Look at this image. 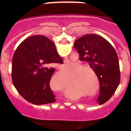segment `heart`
<instances>
[{
	"instance_id": "b5f03b06",
	"label": "heart",
	"mask_w": 131,
	"mask_h": 131,
	"mask_svg": "<svg viewBox=\"0 0 131 131\" xmlns=\"http://www.w3.org/2000/svg\"><path fill=\"white\" fill-rule=\"evenodd\" d=\"M76 69L73 71L71 75L72 79V87L79 88L82 91V92L87 93L93 92L96 89L97 84V87H99L100 83L97 77L96 72L95 69L88 64L81 65L77 63L76 64ZM73 69V66L71 62H67L63 64L62 67V70L65 73H69ZM97 77V81L94 78L93 74ZM65 81L68 80L66 75L64 76ZM57 90L61 91L62 87H56Z\"/></svg>"
}]
</instances>
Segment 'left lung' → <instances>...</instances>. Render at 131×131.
<instances>
[{"mask_svg": "<svg viewBox=\"0 0 131 131\" xmlns=\"http://www.w3.org/2000/svg\"><path fill=\"white\" fill-rule=\"evenodd\" d=\"M79 60L88 62L95 69L100 81L99 104L106 102L113 96L120 83L119 63L115 49L107 40L95 34H87L74 43Z\"/></svg>", "mask_w": 131, "mask_h": 131, "instance_id": "obj_1", "label": "left lung"}]
</instances>
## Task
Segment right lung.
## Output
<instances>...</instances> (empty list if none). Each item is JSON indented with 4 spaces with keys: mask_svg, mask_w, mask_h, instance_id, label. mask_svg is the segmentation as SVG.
I'll use <instances>...</instances> for the list:
<instances>
[{
    "mask_svg": "<svg viewBox=\"0 0 131 131\" xmlns=\"http://www.w3.org/2000/svg\"><path fill=\"white\" fill-rule=\"evenodd\" d=\"M54 44L45 36L35 35L21 42L12 62L14 86L29 102L36 105L50 104L56 96L50 87L55 71L54 63H63Z\"/></svg>",
    "mask_w": 131,
    "mask_h": 131,
    "instance_id": "add662e5",
    "label": "right lung"
}]
</instances>
